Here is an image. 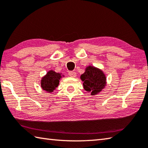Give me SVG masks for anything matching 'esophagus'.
<instances>
[{"instance_id":"obj_1","label":"esophagus","mask_w":148,"mask_h":148,"mask_svg":"<svg viewBox=\"0 0 148 148\" xmlns=\"http://www.w3.org/2000/svg\"><path fill=\"white\" fill-rule=\"evenodd\" d=\"M69 76L71 77H75L76 76V72H72V71L69 72Z\"/></svg>"}]
</instances>
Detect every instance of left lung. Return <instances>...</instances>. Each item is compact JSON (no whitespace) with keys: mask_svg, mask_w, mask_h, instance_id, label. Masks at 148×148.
<instances>
[{"mask_svg":"<svg viewBox=\"0 0 148 148\" xmlns=\"http://www.w3.org/2000/svg\"><path fill=\"white\" fill-rule=\"evenodd\" d=\"M80 79L83 82L84 89L92 96L98 95L106 85L105 74L101 69L92 65L86 66Z\"/></svg>","mask_w":148,"mask_h":148,"instance_id":"1","label":"left lung"}]
</instances>
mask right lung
I'll return each instance as SVG.
<instances>
[{
    "label": "right lung",
    "instance_id": "right-lung-1",
    "mask_svg": "<svg viewBox=\"0 0 148 148\" xmlns=\"http://www.w3.org/2000/svg\"><path fill=\"white\" fill-rule=\"evenodd\" d=\"M64 75L59 72H56L53 70L49 71L41 79L40 86L43 90L47 93H52L59 85L60 81Z\"/></svg>",
    "mask_w": 148,
    "mask_h": 148
}]
</instances>
